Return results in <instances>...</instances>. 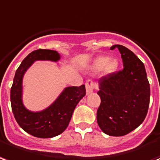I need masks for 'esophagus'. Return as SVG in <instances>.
<instances>
[{
	"mask_svg": "<svg viewBox=\"0 0 160 160\" xmlns=\"http://www.w3.org/2000/svg\"><path fill=\"white\" fill-rule=\"evenodd\" d=\"M95 88H96V83L91 79H88V81L86 82V92H87V94H89L93 93Z\"/></svg>",
	"mask_w": 160,
	"mask_h": 160,
	"instance_id": "1",
	"label": "esophagus"
}]
</instances>
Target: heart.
Listing matches in <instances>:
<instances>
[{
  "instance_id": "obj_1",
  "label": "heart",
  "mask_w": 160,
  "mask_h": 160,
  "mask_svg": "<svg viewBox=\"0 0 160 160\" xmlns=\"http://www.w3.org/2000/svg\"><path fill=\"white\" fill-rule=\"evenodd\" d=\"M118 67V61L117 59H111L109 56H100L94 60L93 64L94 71L104 70L106 73H112L117 71Z\"/></svg>"
}]
</instances>
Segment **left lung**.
<instances>
[{
	"instance_id": "8db88e82",
	"label": "left lung",
	"mask_w": 160,
	"mask_h": 160,
	"mask_svg": "<svg viewBox=\"0 0 160 160\" xmlns=\"http://www.w3.org/2000/svg\"><path fill=\"white\" fill-rule=\"evenodd\" d=\"M121 53L123 68L101 78V105L97 123L108 136H122L136 129L144 121L150 101L149 85L144 64L122 45H113Z\"/></svg>"
}]
</instances>
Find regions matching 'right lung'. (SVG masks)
I'll list each match as a JSON object with an SVG mask.
<instances>
[{
  "label": "right lung",
  "instance_id": "obj_1",
  "mask_svg": "<svg viewBox=\"0 0 160 160\" xmlns=\"http://www.w3.org/2000/svg\"><path fill=\"white\" fill-rule=\"evenodd\" d=\"M59 59V53L54 50H35L24 58L15 72L10 94L12 113L18 125L36 137L51 138L65 131L75 107L86 94L84 84L67 87L45 110L34 112L24 107L22 101V81L27 69L36 60L58 61Z\"/></svg>",
  "mask_w": 160,
  "mask_h": 160
}]
</instances>
